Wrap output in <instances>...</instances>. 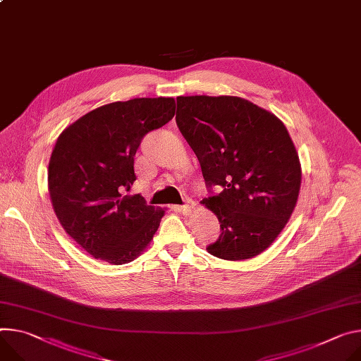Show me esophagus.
I'll return each instance as SVG.
<instances>
[{
	"label": "esophagus",
	"instance_id": "34e87169",
	"mask_svg": "<svg viewBox=\"0 0 361 361\" xmlns=\"http://www.w3.org/2000/svg\"><path fill=\"white\" fill-rule=\"evenodd\" d=\"M192 209H194V204H183V206H178V207H177V210H178L181 214H184V216L190 214Z\"/></svg>",
	"mask_w": 361,
	"mask_h": 361
}]
</instances>
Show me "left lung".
<instances>
[{"label": "left lung", "instance_id": "8db88e82", "mask_svg": "<svg viewBox=\"0 0 361 361\" xmlns=\"http://www.w3.org/2000/svg\"><path fill=\"white\" fill-rule=\"evenodd\" d=\"M176 122L197 155L219 219L209 253L250 259L282 232L298 200L301 164L285 125L238 96H178ZM217 185L221 192L213 195Z\"/></svg>", "mask_w": 361, "mask_h": 361}]
</instances>
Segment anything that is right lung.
<instances>
[{
    "mask_svg": "<svg viewBox=\"0 0 361 361\" xmlns=\"http://www.w3.org/2000/svg\"><path fill=\"white\" fill-rule=\"evenodd\" d=\"M173 97H135L83 115L57 138L49 162V192L61 227L94 259L123 265L151 242L164 210L141 194L134 157L142 138L173 119Z\"/></svg>",
    "mask_w": 361,
    "mask_h": 361,
    "instance_id": "right-lung-1",
    "label": "right lung"
}]
</instances>
